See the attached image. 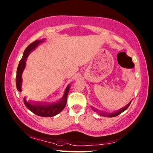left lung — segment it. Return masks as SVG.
<instances>
[{"label": "left lung", "instance_id": "8db88e82", "mask_svg": "<svg viewBox=\"0 0 153 153\" xmlns=\"http://www.w3.org/2000/svg\"><path fill=\"white\" fill-rule=\"evenodd\" d=\"M130 103H131V102H130V103L128 104L126 106H125V107H124V108H121L120 110H119L118 111H117V112H114V113H112V114H107V115H105L106 116H109V117H115V116H118V115H119V114H120L121 113H123L124 111H125L128 108V106L130 105ZM94 110L95 111H96V112H98V111H97L96 110H95V109H94ZM101 114L102 116H105V114L104 113H103V114Z\"/></svg>", "mask_w": 153, "mask_h": 153}]
</instances>
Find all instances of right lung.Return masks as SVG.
I'll return each mask as SVG.
<instances>
[{
	"instance_id": "obj_1",
	"label": "right lung",
	"mask_w": 153,
	"mask_h": 153,
	"mask_svg": "<svg viewBox=\"0 0 153 153\" xmlns=\"http://www.w3.org/2000/svg\"><path fill=\"white\" fill-rule=\"evenodd\" d=\"M43 39L42 40H36L33 41L30 45L27 47V48L25 50L23 53V55L22 59L19 62L17 70H16V88L19 91H21V84H22V73L24 70L25 68V62L27 57H28L30 52L33 51V49H35L38 45L41 42H43ZM69 87L70 85H68L66 90L65 91L64 95H63L62 99L60 101L56 103L50 104L48 105H43V104H31L27 102L25 99L24 98V103L25 104L27 108L31 111L33 113L35 114L41 116V117H52L55 115L58 114L62 111L64 109L66 104H67V98H68V94L69 91Z\"/></svg>"
}]
</instances>
